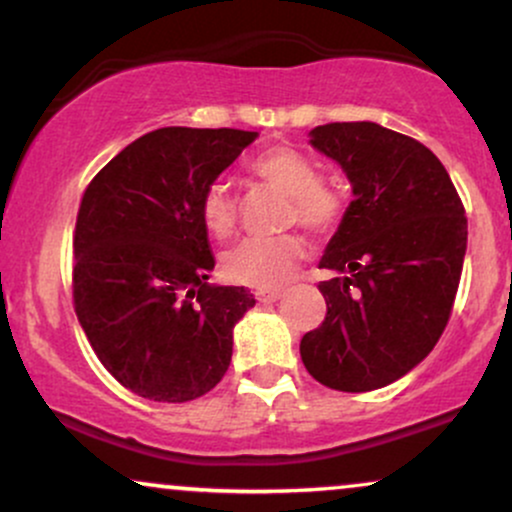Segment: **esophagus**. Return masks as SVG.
Wrapping results in <instances>:
<instances>
[{"mask_svg":"<svg viewBox=\"0 0 512 512\" xmlns=\"http://www.w3.org/2000/svg\"><path fill=\"white\" fill-rule=\"evenodd\" d=\"M255 298L260 303H276L281 298V293L279 291H257Z\"/></svg>","mask_w":512,"mask_h":512,"instance_id":"1","label":"esophagus"}]
</instances>
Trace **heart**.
Wrapping results in <instances>:
<instances>
[{
  "instance_id": "obj_1",
  "label": "heart",
  "mask_w": 512,
  "mask_h": 512,
  "mask_svg": "<svg viewBox=\"0 0 512 512\" xmlns=\"http://www.w3.org/2000/svg\"><path fill=\"white\" fill-rule=\"evenodd\" d=\"M248 170L286 195L284 223H298L313 236H325L342 221L346 197L332 178L317 175L315 161L301 149L279 144L264 149ZM199 219L214 238L236 231L238 207L223 182H211L199 197ZM303 260V243L293 233L276 238H248L223 255V274L250 289L272 291L286 284Z\"/></svg>"
}]
</instances>
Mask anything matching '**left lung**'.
Masks as SVG:
<instances>
[{
  "label": "left lung",
  "instance_id": "left-lung-1",
  "mask_svg": "<svg viewBox=\"0 0 512 512\" xmlns=\"http://www.w3.org/2000/svg\"><path fill=\"white\" fill-rule=\"evenodd\" d=\"M310 144L354 187L320 267L327 315L301 339L317 383L370 392L407 375L448 325L460 286L467 216L431 149L375 122H330Z\"/></svg>",
  "mask_w": 512,
  "mask_h": 512
}]
</instances>
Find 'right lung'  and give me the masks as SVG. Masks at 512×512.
<instances>
[{"instance_id":"add662e5","label":"right lung","mask_w":512,"mask_h":512,"mask_svg":"<svg viewBox=\"0 0 512 512\" xmlns=\"http://www.w3.org/2000/svg\"><path fill=\"white\" fill-rule=\"evenodd\" d=\"M255 137L228 127L156 129L84 190L74 310L98 361L134 395L190 402L228 370L233 325L255 298L243 286L207 281L214 255L199 197Z\"/></svg>"}]
</instances>
